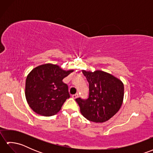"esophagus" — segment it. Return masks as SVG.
<instances>
[{
    "mask_svg": "<svg viewBox=\"0 0 153 153\" xmlns=\"http://www.w3.org/2000/svg\"><path fill=\"white\" fill-rule=\"evenodd\" d=\"M78 96H79L78 94L76 93V94H75V95H72V98L74 99H77V97H78Z\"/></svg>",
    "mask_w": 153,
    "mask_h": 153,
    "instance_id": "1",
    "label": "esophagus"
}]
</instances>
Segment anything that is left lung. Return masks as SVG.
I'll use <instances>...</instances> for the list:
<instances>
[{
	"mask_svg": "<svg viewBox=\"0 0 153 153\" xmlns=\"http://www.w3.org/2000/svg\"><path fill=\"white\" fill-rule=\"evenodd\" d=\"M89 82V95L86 100L76 101L82 115L89 121L102 123L108 121L121 107L124 87L121 80L105 71L82 70Z\"/></svg>",
	"mask_w": 153,
	"mask_h": 153,
	"instance_id": "1",
	"label": "left lung"
}]
</instances>
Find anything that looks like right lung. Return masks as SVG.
Masks as SVG:
<instances>
[{
	"label": "right lung",
	"mask_w": 153,
	"mask_h": 153,
	"mask_svg": "<svg viewBox=\"0 0 153 153\" xmlns=\"http://www.w3.org/2000/svg\"><path fill=\"white\" fill-rule=\"evenodd\" d=\"M73 71L64 70L53 64L33 68L25 81V95L30 108L41 116L56 114L70 97L68 87L62 79Z\"/></svg>",
	"instance_id": "obj_1"
}]
</instances>
